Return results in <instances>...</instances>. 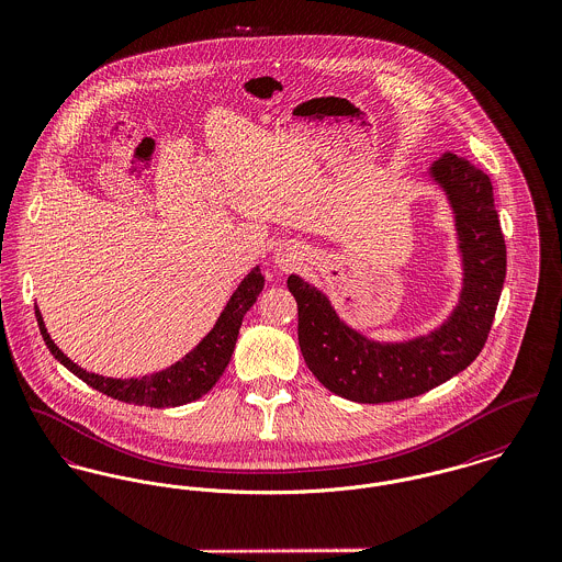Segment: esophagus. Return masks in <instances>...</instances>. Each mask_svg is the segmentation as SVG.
<instances>
[{
    "instance_id": "esophagus-1",
    "label": "esophagus",
    "mask_w": 562,
    "mask_h": 562,
    "mask_svg": "<svg viewBox=\"0 0 562 562\" xmlns=\"http://www.w3.org/2000/svg\"><path fill=\"white\" fill-rule=\"evenodd\" d=\"M278 262H282L284 267H291V265H295V259H291V257H282V259H278Z\"/></svg>"
}]
</instances>
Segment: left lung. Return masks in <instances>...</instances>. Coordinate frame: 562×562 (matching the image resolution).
<instances>
[{
	"label": "left lung",
	"mask_w": 562,
	"mask_h": 562,
	"mask_svg": "<svg viewBox=\"0 0 562 562\" xmlns=\"http://www.w3.org/2000/svg\"><path fill=\"white\" fill-rule=\"evenodd\" d=\"M428 177L445 192L462 259V291L451 314L426 336L372 340L338 316L329 297L289 276L300 312V348L310 372L331 393L381 404L422 395L467 370L487 340L501 300L507 248L494 210L492 181L456 154H442Z\"/></svg>",
	"instance_id": "obj_1"
}]
</instances>
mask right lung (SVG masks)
I'll return each mask as SVG.
<instances>
[{"label": "right lung", "mask_w": 562, "mask_h": 562, "mask_svg": "<svg viewBox=\"0 0 562 562\" xmlns=\"http://www.w3.org/2000/svg\"><path fill=\"white\" fill-rule=\"evenodd\" d=\"M262 286H265V278L257 265L239 282V286L235 289V293L231 295V300L220 312L214 329L199 345L194 346L186 357H181L173 366H169L160 372L140 376V379H111V376H100V374L87 372L81 366L70 361L50 340V336L44 327L43 314H41L38 305H36V318H38L44 345L50 350V355L89 387L98 389L104 395H111L126 404L167 408V406H181V404L194 402L216 385L222 372L226 370V366L231 361L233 350H235L241 321H244L246 312L257 302Z\"/></svg>", "instance_id": "add662e5"}]
</instances>
